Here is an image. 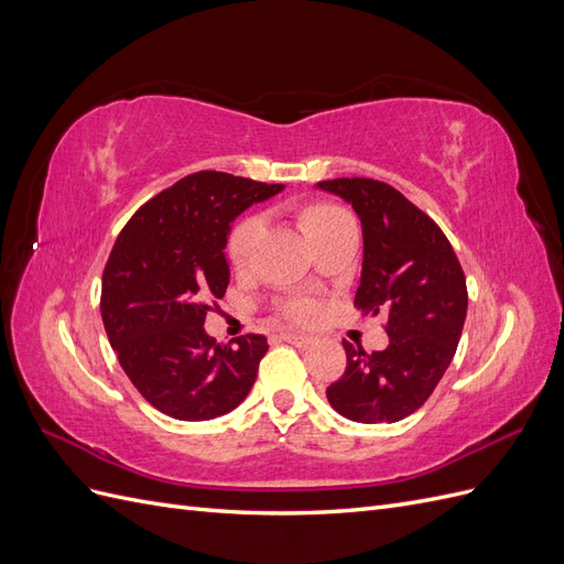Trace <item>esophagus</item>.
<instances>
[{"instance_id": "1", "label": "esophagus", "mask_w": 564, "mask_h": 564, "mask_svg": "<svg viewBox=\"0 0 564 564\" xmlns=\"http://www.w3.org/2000/svg\"><path fill=\"white\" fill-rule=\"evenodd\" d=\"M280 338L286 340V344H294V346H308V344H313V336L311 334H299V332H282Z\"/></svg>"}]
</instances>
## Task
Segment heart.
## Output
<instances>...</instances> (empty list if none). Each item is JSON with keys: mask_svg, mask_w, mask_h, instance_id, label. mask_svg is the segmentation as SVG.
<instances>
[{"mask_svg": "<svg viewBox=\"0 0 564 564\" xmlns=\"http://www.w3.org/2000/svg\"><path fill=\"white\" fill-rule=\"evenodd\" d=\"M296 220L303 235L308 237V242L317 249L322 242L332 240L338 232L352 230L355 220L348 209L338 207L334 202H305L296 207ZM261 220L256 216H245L242 220H237L232 226L228 242H226V256L228 263L237 270L245 272L251 261H253V251L256 242L261 237ZM280 311L284 317L294 319V322H313L319 315V303L308 299V296H292L280 301Z\"/></svg>", "mask_w": 564, "mask_h": 564, "instance_id": "1", "label": "heart"}]
</instances>
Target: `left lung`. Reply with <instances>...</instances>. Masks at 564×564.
Listing matches in <instances>:
<instances>
[{
    "label": "left lung",
    "mask_w": 564,
    "mask_h": 564,
    "mask_svg": "<svg viewBox=\"0 0 564 564\" xmlns=\"http://www.w3.org/2000/svg\"><path fill=\"white\" fill-rule=\"evenodd\" d=\"M317 187L360 216L365 261L355 305L386 313L390 338L373 352L344 340L348 365L327 400L357 423L402 421L431 398L456 352L468 311L466 275L447 235L392 185L334 178Z\"/></svg>",
    "instance_id": "obj_1"
}]
</instances>
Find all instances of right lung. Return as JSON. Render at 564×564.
I'll return each instance as SVG.
<instances>
[{
    "label": "right lung",
    "instance_id": "add662e5",
    "mask_svg": "<svg viewBox=\"0 0 564 564\" xmlns=\"http://www.w3.org/2000/svg\"><path fill=\"white\" fill-rule=\"evenodd\" d=\"M284 185L197 172L145 202L119 232L104 270L100 315L133 388L178 421H209L240 404L268 340L261 334L216 344L204 332L224 299L230 224Z\"/></svg>",
    "mask_w": 564,
    "mask_h": 564
}]
</instances>
